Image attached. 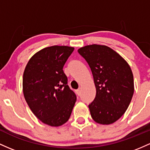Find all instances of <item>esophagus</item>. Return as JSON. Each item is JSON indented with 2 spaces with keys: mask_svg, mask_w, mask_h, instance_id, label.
<instances>
[{
  "mask_svg": "<svg viewBox=\"0 0 150 150\" xmlns=\"http://www.w3.org/2000/svg\"><path fill=\"white\" fill-rule=\"evenodd\" d=\"M76 93L78 96L81 95V88H79L78 90H76Z\"/></svg>",
  "mask_w": 150,
  "mask_h": 150,
  "instance_id": "34e87169",
  "label": "esophagus"
}]
</instances>
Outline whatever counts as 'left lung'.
I'll return each instance as SVG.
<instances>
[{"instance_id":"obj_1","label":"left lung","mask_w":150,"mask_h":150,"mask_svg":"<svg viewBox=\"0 0 150 150\" xmlns=\"http://www.w3.org/2000/svg\"><path fill=\"white\" fill-rule=\"evenodd\" d=\"M88 64L96 94L88 105L94 121L102 125L115 122L125 113L134 93V80L127 62L105 45H87L78 50Z\"/></svg>"}]
</instances>
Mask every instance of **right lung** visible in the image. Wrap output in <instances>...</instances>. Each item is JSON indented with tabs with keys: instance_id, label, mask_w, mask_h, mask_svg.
<instances>
[{
	"instance_id": "right-lung-1",
	"label": "right lung",
	"mask_w": 150,
	"mask_h": 150,
	"mask_svg": "<svg viewBox=\"0 0 150 150\" xmlns=\"http://www.w3.org/2000/svg\"><path fill=\"white\" fill-rule=\"evenodd\" d=\"M74 50L57 45L44 48L30 58L23 74V93L30 110L52 127L68 121L76 100L63 71Z\"/></svg>"
}]
</instances>
